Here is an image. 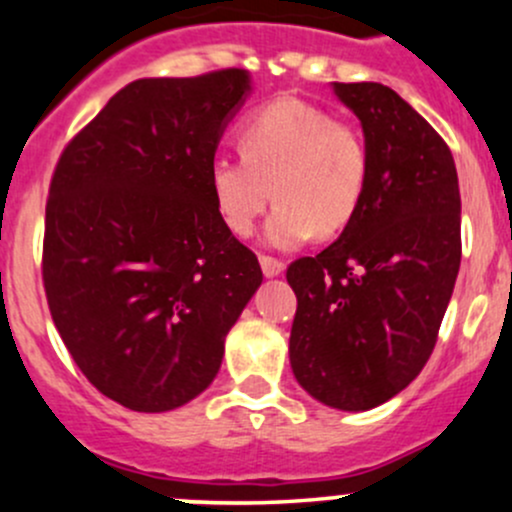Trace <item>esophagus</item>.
I'll use <instances>...</instances> for the list:
<instances>
[{
  "mask_svg": "<svg viewBox=\"0 0 512 512\" xmlns=\"http://www.w3.org/2000/svg\"><path fill=\"white\" fill-rule=\"evenodd\" d=\"M260 265H262V272H265V277H277L282 270H285V262L270 255H260Z\"/></svg>",
  "mask_w": 512,
  "mask_h": 512,
  "instance_id": "obj_1",
  "label": "esophagus"
}]
</instances>
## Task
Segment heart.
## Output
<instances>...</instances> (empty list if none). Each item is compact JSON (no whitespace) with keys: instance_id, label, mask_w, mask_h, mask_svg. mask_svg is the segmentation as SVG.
<instances>
[{"instance_id":"heart-1","label":"heart","mask_w":512,"mask_h":512,"mask_svg":"<svg viewBox=\"0 0 512 512\" xmlns=\"http://www.w3.org/2000/svg\"><path fill=\"white\" fill-rule=\"evenodd\" d=\"M240 158L210 163L215 213L232 235L250 237L272 200L265 227L272 247L289 250L344 230L359 210L369 180V151L354 123L299 98H277L245 118Z\"/></svg>"}]
</instances>
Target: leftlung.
<instances>
[{
  "label": "left lung",
  "instance_id": "left-lung-1",
  "mask_svg": "<svg viewBox=\"0 0 512 512\" xmlns=\"http://www.w3.org/2000/svg\"><path fill=\"white\" fill-rule=\"evenodd\" d=\"M334 94L364 128L369 180L339 240L287 267L289 364L322 404L366 411L436 347L461 267V193L451 148L396 91L337 81Z\"/></svg>",
  "mask_w": 512,
  "mask_h": 512
}]
</instances>
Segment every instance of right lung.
I'll return each instance as SVG.
<instances>
[{
    "label": "right lung",
    "mask_w": 512,
    "mask_h": 512,
    "mask_svg": "<svg viewBox=\"0 0 512 512\" xmlns=\"http://www.w3.org/2000/svg\"><path fill=\"white\" fill-rule=\"evenodd\" d=\"M247 89L242 69L131 81L56 160L41 250L51 319L91 386L131 411L208 389L262 282L208 183Z\"/></svg>",
    "instance_id": "obj_1"
}]
</instances>
